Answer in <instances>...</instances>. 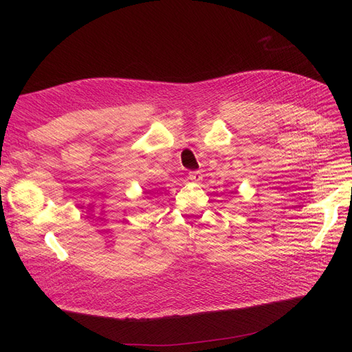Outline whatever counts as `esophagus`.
<instances>
[{
    "instance_id": "34e87169",
    "label": "esophagus",
    "mask_w": 352,
    "mask_h": 352,
    "mask_svg": "<svg viewBox=\"0 0 352 352\" xmlns=\"http://www.w3.org/2000/svg\"><path fill=\"white\" fill-rule=\"evenodd\" d=\"M188 179L192 180V182H201L202 175H201V172H189Z\"/></svg>"
}]
</instances>
